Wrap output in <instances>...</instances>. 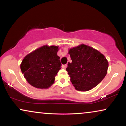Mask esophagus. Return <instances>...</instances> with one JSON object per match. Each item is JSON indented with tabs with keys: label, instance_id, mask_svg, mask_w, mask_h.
I'll return each instance as SVG.
<instances>
[{
	"label": "esophagus",
	"instance_id": "esophagus-1",
	"mask_svg": "<svg viewBox=\"0 0 126 126\" xmlns=\"http://www.w3.org/2000/svg\"><path fill=\"white\" fill-rule=\"evenodd\" d=\"M67 67V64L63 65V66H62V68H66Z\"/></svg>",
	"mask_w": 126,
	"mask_h": 126
}]
</instances>
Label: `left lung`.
Segmentation results:
<instances>
[{"label": "left lung", "mask_w": 126, "mask_h": 126, "mask_svg": "<svg viewBox=\"0 0 126 126\" xmlns=\"http://www.w3.org/2000/svg\"><path fill=\"white\" fill-rule=\"evenodd\" d=\"M71 63L66 70L75 89L88 91L96 87L107 74L109 63L105 56L98 50L81 44L68 50Z\"/></svg>", "instance_id": "left-lung-1"}]
</instances>
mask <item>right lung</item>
<instances>
[{"label":"right lung","instance_id":"add662e5","mask_svg":"<svg viewBox=\"0 0 126 126\" xmlns=\"http://www.w3.org/2000/svg\"><path fill=\"white\" fill-rule=\"evenodd\" d=\"M58 46L44 45L28 54L20 64L27 81L35 88L47 89L55 82L61 68Z\"/></svg>","mask_w":126,"mask_h":126}]
</instances>
